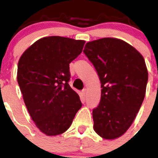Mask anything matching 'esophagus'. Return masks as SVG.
<instances>
[{"instance_id": "1", "label": "esophagus", "mask_w": 158, "mask_h": 158, "mask_svg": "<svg viewBox=\"0 0 158 158\" xmlns=\"http://www.w3.org/2000/svg\"><path fill=\"white\" fill-rule=\"evenodd\" d=\"M86 93H87V91H86V89H82V96H83V97H86Z\"/></svg>"}]
</instances>
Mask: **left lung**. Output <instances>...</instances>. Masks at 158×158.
Wrapping results in <instances>:
<instances>
[{
	"mask_svg": "<svg viewBox=\"0 0 158 158\" xmlns=\"http://www.w3.org/2000/svg\"><path fill=\"white\" fill-rule=\"evenodd\" d=\"M83 52L102 83L94 129L106 139L120 137L134 121L146 94L148 72L144 58L120 39L104 38L87 42Z\"/></svg>",
	"mask_w": 158,
	"mask_h": 158,
	"instance_id": "left-lung-1",
	"label": "left lung"
}]
</instances>
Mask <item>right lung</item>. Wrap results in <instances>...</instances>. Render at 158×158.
<instances>
[{
  "mask_svg": "<svg viewBox=\"0 0 158 158\" xmlns=\"http://www.w3.org/2000/svg\"><path fill=\"white\" fill-rule=\"evenodd\" d=\"M85 41L45 37L31 45L18 63L17 81L24 103L38 128L46 135L66 131L82 107L70 87L69 64L82 52Z\"/></svg>",
  "mask_w": 158,
  "mask_h": 158,
  "instance_id": "right-lung-1",
  "label": "right lung"
}]
</instances>
